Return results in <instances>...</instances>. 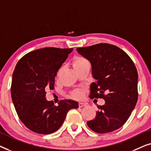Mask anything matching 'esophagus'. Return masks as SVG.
<instances>
[{
  "mask_svg": "<svg viewBox=\"0 0 151 151\" xmlns=\"http://www.w3.org/2000/svg\"><path fill=\"white\" fill-rule=\"evenodd\" d=\"M79 107L80 108H81V107H83V106H86V103H84V102H79Z\"/></svg>",
  "mask_w": 151,
  "mask_h": 151,
  "instance_id": "1",
  "label": "esophagus"
}]
</instances>
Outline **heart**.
<instances>
[{"label": "heart", "instance_id": "obj_1", "mask_svg": "<svg viewBox=\"0 0 151 151\" xmlns=\"http://www.w3.org/2000/svg\"><path fill=\"white\" fill-rule=\"evenodd\" d=\"M86 63H88V62L85 58L82 56H77L73 60V67L76 68L77 67H79V66L83 65L84 64H86ZM60 71H61V69H60L58 70V74L60 72ZM72 96H73L74 98H76V99L81 98L82 96V92L80 90H77L72 93Z\"/></svg>", "mask_w": 151, "mask_h": 151}]
</instances>
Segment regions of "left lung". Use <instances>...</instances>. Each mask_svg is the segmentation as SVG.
I'll return each mask as SVG.
<instances>
[{
    "mask_svg": "<svg viewBox=\"0 0 151 151\" xmlns=\"http://www.w3.org/2000/svg\"><path fill=\"white\" fill-rule=\"evenodd\" d=\"M90 61L96 82L90 86V98H102L95 119L88 127L98 133H106L124 124L137 102L138 74L133 60L118 47L100 43L77 48Z\"/></svg>",
    "mask_w": 151,
    "mask_h": 151,
    "instance_id": "left-lung-1",
    "label": "left lung"
}]
</instances>
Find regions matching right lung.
Segmentation results:
<instances>
[{
	"label": "right lung",
	"instance_id": "add662e5",
	"mask_svg": "<svg viewBox=\"0 0 151 151\" xmlns=\"http://www.w3.org/2000/svg\"><path fill=\"white\" fill-rule=\"evenodd\" d=\"M73 49H39L27 53L16 64L12 99L20 120L33 132L46 135L56 131L68 111L78 108L76 101L63 100L55 106L45 98L46 90L54 88L57 72Z\"/></svg>",
	"mask_w": 151,
	"mask_h": 151
}]
</instances>
